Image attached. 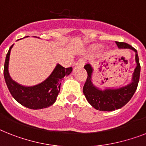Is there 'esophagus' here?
<instances>
[{"instance_id":"esophagus-1","label":"esophagus","mask_w":146,"mask_h":146,"mask_svg":"<svg viewBox=\"0 0 146 146\" xmlns=\"http://www.w3.org/2000/svg\"><path fill=\"white\" fill-rule=\"evenodd\" d=\"M84 64H85V61L83 59H79L76 65V67H83Z\"/></svg>"}]
</instances>
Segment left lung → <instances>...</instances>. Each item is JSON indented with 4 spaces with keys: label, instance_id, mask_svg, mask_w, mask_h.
Masks as SVG:
<instances>
[{
    "label": "left lung",
    "instance_id": "8db88e82",
    "mask_svg": "<svg viewBox=\"0 0 146 146\" xmlns=\"http://www.w3.org/2000/svg\"><path fill=\"white\" fill-rule=\"evenodd\" d=\"M118 48H131L136 52L137 67L133 74L132 82L127 86L118 89H106L101 91L94 87L92 82V68L90 64L85 65V69L88 73L87 79L83 86V93L88 102L94 109L100 111H113L118 110L131 100L138 86L139 75H140V64L137 54V51L131 45L126 42H115Z\"/></svg>",
    "mask_w": 146,
    "mask_h": 146
}]
</instances>
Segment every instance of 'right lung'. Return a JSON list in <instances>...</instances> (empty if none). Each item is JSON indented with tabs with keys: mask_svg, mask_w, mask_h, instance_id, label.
<instances>
[{
	"mask_svg": "<svg viewBox=\"0 0 146 146\" xmlns=\"http://www.w3.org/2000/svg\"><path fill=\"white\" fill-rule=\"evenodd\" d=\"M12 45L6 56L3 76L6 84L11 95L22 106L31 110L47 108L54 104L60 92L61 80L65 76H68L73 68H65L58 64L48 79L42 83L33 87H25L12 80L8 73V64Z\"/></svg>",
	"mask_w": 146,
	"mask_h": 146,
	"instance_id": "right-lung-1",
	"label": "right lung"
}]
</instances>
